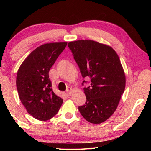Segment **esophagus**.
<instances>
[{
  "label": "esophagus",
  "instance_id": "esophagus-1",
  "mask_svg": "<svg viewBox=\"0 0 151 151\" xmlns=\"http://www.w3.org/2000/svg\"><path fill=\"white\" fill-rule=\"evenodd\" d=\"M72 92H73V89L70 88V87H68L67 89H66V93H65L66 96L67 97L70 96L71 95V93H72Z\"/></svg>",
  "mask_w": 151,
  "mask_h": 151
}]
</instances>
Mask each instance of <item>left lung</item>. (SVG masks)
I'll list each match as a JSON object with an SVG mask.
<instances>
[{
    "label": "left lung",
    "instance_id": "obj_1",
    "mask_svg": "<svg viewBox=\"0 0 151 151\" xmlns=\"http://www.w3.org/2000/svg\"><path fill=\"white\" fill-rule=\"evenodd\" d=\"M68 46L83 77L91 78V85L83 88L86 101L79 111L89 122L102 123L116 111L125 88L119 56L112 47L91 40L72 41Z\"/></svg>",
    "mask_w": 151,
    "mask_h": 151
}]
</instances>
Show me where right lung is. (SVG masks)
Masks as SVG:
<instances>
[{
	"instance_id": "1",
	"label": "right lung",
	"mask_w": 151,
	"mask_h": 151,
	"mask_svg": "<svg viewBox=\"0 0 151 151\" xmlns=\"http://www.w3.org/2000/svg\"><path fill=\"white\" fill-rule=\"evenodd\" d=\"M66 45L52 42L40 46L18 70L16 83L20 100L30 115L39 121L52 118L63 104V99L52 91L48 73Z\"/></svg>"
}]
</instances>
